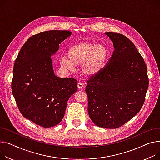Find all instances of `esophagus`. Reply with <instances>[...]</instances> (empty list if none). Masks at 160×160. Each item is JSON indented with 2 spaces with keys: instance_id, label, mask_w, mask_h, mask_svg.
Wrapping results in <instances>:
<instances>
[{
  "instance_id": "obj_1",
  "label": "esophagus",
  "mask_w": 160,
  "mask_h": 160,
  "mask_svg": "<svg viewBox=\"0 0 160 160\" xmlns=\"http://www.w3.org/2000/svg\"><path fill=\"white\" fill-rule=\"evenodd\" d=\"M77 86H78V89H82L83 88V84L82 83L80 82V83H78L77 84Z\"/></svg>"
}]
</instances>
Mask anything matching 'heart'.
<instances>
[{
	"instance_id": "1",
	"label": "heart",
	"mask_w": 160,
	"mask_h": 160,
	"mask_svg": "<svg viewBox=\"0 0 160 160\" xmlns=\"http://www.w3.org/2000/svg\"><path fill=\"white\" fill-rule=\"evenodd\" d=\"M108 57V49L103 45L82 42L69 49L68 58L63 57L60 64L62 68L68 70L81 66L82 73L90 78L97 76L103 71Z\"/></svg>"
}]
</instances>
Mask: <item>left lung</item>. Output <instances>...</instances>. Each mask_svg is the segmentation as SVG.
Returning a JSON list of instances; mask_svg holds the SVG:
<instances>
[{
	"mask_svg": "<svg viewBox=\"0 0 160 160\" xmlns=\"http://www.w3.org/2000/svg\"><path fill=\"white\" fill-rule=\"evenodd\" d=\"M114 52L107 66L88 81V113L92 122L105 129L124 125L140 111L148 89L147 69L134 44L125 36L105 33Z\"/></svg>",
	"mask_w": 160,
	"mask_h": 160,
	"instance_id": "1",
	"label": "left lung"
}]
</instances>
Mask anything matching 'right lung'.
<instances>
[{"instance_id":"add662e5","label":"right lung","mask_w":160,"mask_h":160,"mask_svg":"<svg viewBox=\"0 0 160 160\" xmlns=\"http://www.w3.org/2000/svg\"><path fill=\"white\" fill-rule=\"evenodd\" d=\"M71 34L51 30L32 36L15 62L12 89L18 109L26 119L46 128L62 120L68 100L77 91L75 79L55 75L51 58Z\"/></svg>"}]
</instances>
